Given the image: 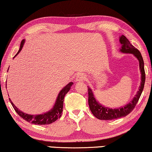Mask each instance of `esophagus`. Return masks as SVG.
Returning <instances> with one entry per match:
<instances>
[{
  "label": "esophagus",
  "mask_w": 152,
  "mask_h": 152,
  "mask_svg": "<svg viewBox=\"0 0 152 152\" xmlns=\"http://www.w3.org/2000/svg\"><path fill=\"white\" fill-rule=\"evenodd\" d=\"M86 80V75L83 73H79L76 76V81H82Z\"/></svg>",
  "instance_id": "esophagus-1"
}]
</instances>
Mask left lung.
<instances>
[{"label": "left lung", "mask_w": 152, "mask_h": 152, "mask_svg": "<svg viewBox=\"0 0 152 152\" xmlns=\"http://www.w3.org/2000/svg\"><path fill=\"white\" fill-rule=\"evenodd\" d=\"M119 41L120 43L121 44V48L120 49V51L124 53L133 54L139 61V67L140 73H141V82H140L139 89L133 99L125 106L115 109L109 108V107L103 106L102 104H100L96 100L92 90L88 87V105L90 109H91L92 114L100 120H113L127 116L135 107L136 103L138 102V99L141 95L142 92L143 91L145 81V73L144 69V61L141 53L136 48L131 45L129 41L124 35L120 37Z\"/></svg>", "instance_id": "1"}]
</instances>
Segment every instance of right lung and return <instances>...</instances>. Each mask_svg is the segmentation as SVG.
<instances>
[{
	"label": "right lung",
	"mask_w": 152,
	"mask_h": 152,
	"mask_svg": "<svg viewBox=\"0 0 152 152\" xmlns=\"http://www.w3.org/2000/svg\"><path fill=\"white\" fill-rule=\"evenodd\" d=\"M25 39H23L21 41L20 43V49L18 52L17 53V54L15 56H16L19 53L21 49H23L24 43H25ZM15 58V57H14ZM73 84L72 82H70L64 88H63L61 89V91L60 92V93L58 94V97H57L56 102L55 105L53 107V108L50 110V111L47 112V113L41 114H35V115H31V114H26L23 112H22L18 110L16 106H15L14 103H12V101L10 99V102L12 103L13 107L15 110V111L16 112L17 114L18 115L25 119L26 121L31 124H35V125H48L56 121V120H58L59 118L61 116V113L63 111V103H64V99L66 94H67V92L70 91L71 89V86Z\"/></svg>",
	"instance_id": "add662e5"
}]
</instances>
